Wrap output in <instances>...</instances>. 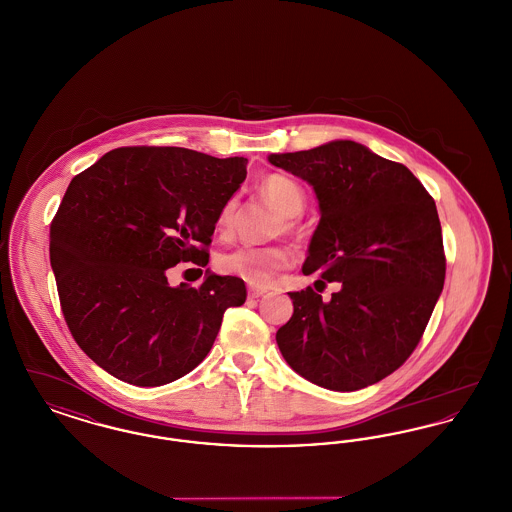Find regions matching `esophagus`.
Masks as SVG:
<instances>
[{
	"instance_id": "esophagus-1",
	"label": "esophagus",
	"mask_w": 512,
	"mask_h": 512,
	"mask_svg": "<svg viewBox=\"0 0 512 512\" xmlns=\"http://www.w3.org/2000/svg\"><path fill=\"white\" fill-rule=\"evenodd\" d=\"M247 293H249V297H251V299H257V297L265 295L267 290H265V288H259V286H249V288H247Z\"/></svg>"
}]
</instances>
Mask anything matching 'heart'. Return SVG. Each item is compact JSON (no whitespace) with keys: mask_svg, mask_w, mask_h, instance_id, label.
Here are the masks:
<instances>
[{"mask_svg":"<svg viewBox=\"0 0 512 512\" xmlns=\"http://www.w3.org/2000/svg\"><path fill=\"white\" fill-rule=\"evenodd\" d=\"M261 192L268 201L288 219L284 220L286 232H297V222L292 219L305 207V190L288 174H268L261 182ZM238 217V195H230L217 215V230L228 236ZM293 251L286 245L267 247H238L234 251L222 253L217 261L220 272L238 276L251 286H267L272 278L286 268L292 267Z\"/></svg>","mask_w":512,"mask_h":512,"instance_id":"obj_1","label":"heart"}]
</instances>
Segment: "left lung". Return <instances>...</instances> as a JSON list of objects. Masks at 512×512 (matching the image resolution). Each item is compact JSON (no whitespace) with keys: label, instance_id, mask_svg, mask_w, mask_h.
I'll list each match as a JSON object with an SVG mask.
<instances>
[{"label":"left lung","instance_id":"obj_1","mask_svg":"<svg viewBox=\"0 0 512 512\" xmlns=\"http://www.w3.org/2000/svg\"><path fill=\"white\" fill-rule=\"evenodd\" d=\"M268 161L317 192L322 215L303 274L318 272L322 288L341 284L330 301L311 286L290 292L293 315L276 332L278 347L309 382L363 390L411 357L443 290L436 201L405 165L349 140Z\"/></svg>","mask_w":512,"mask_h":512}]
</instances>
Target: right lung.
<instances>
[{
  "mask_svg": "<svg viewBox=\"0 0 512 512\" xmlns=\"http://www.w3.org/2000/svg\"><path fill=\"white\" fill-rule=\"evenodd\" d=\"M247 159L186 147H119L76 174L49 226V261L78 347L122 382L153 388L182 378L211 351L238 276L171 288L167 270L209 263L222 203Z\"/></svg>",
  "mask_w": 512,
  "mask_h": 512,
  "instance_id": "add662e5",
  "label": "right lung"
}]
</instances>
